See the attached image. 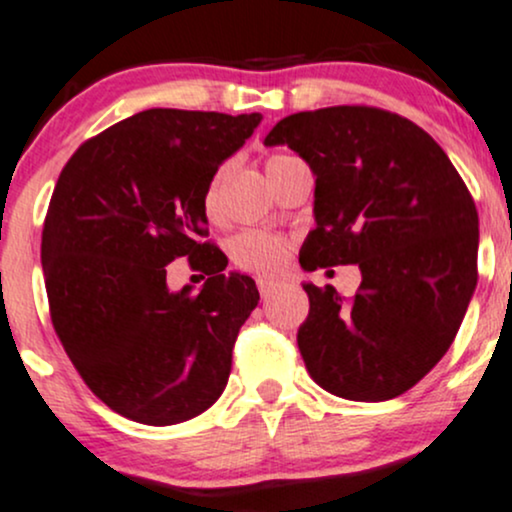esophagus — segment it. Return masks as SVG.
<instances>
[{
    "mask_svg": "<svg viewBox=\"0 0 512 512\" xmlns=\"http://www.w3.org/2000/svg\"><path fill=\"white\" fill-rule=\"evenodd\" d=\"M256 285H258V292H261L263 300H271L275 287H278V283H275V280H271V278H258Z\"/></svg>",
    "mask_w": 512,
    "mask_h": 512,
    "instance_id": "esophagus-1",
    "label": "esophagus"
}]
</instances>
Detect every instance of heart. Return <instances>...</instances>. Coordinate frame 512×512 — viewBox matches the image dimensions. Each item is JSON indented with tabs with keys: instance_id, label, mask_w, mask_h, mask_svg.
<instances>
[{
	"instance_id": "b5f03b06",
	"label": "heart",
	"mask_w": 512,
	"mask_h": 512,
	"mask_svg": "<svg viewBox=\"0 0 512 512\" xmlns=\"http://www.w3.org/2000/svg\"><path fill=\"white\" fill-rule=\"evenodd\" d=\"M290 154H280L275 152L271 157L266 159V169L268 174L278 169L280 164L290 162ZM229 166L220 164L212 176L205 183V191H203V212L208 220H215L217 210H220V188L222 181H225ZM229 258L232 263L241 271H249V273H258V275H278L283 268L287 266V258H290V241L278 237V234L271 232H241L229 241Z\"/></svg>"
}]
</instances>
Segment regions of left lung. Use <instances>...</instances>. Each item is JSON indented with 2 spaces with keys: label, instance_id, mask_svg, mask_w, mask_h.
Returning <instances> with one entry per match:
<instances>
[{
  "label": "left lung",
  "instance_id": "obj_1",
  "mask_svg": "<svg viewBox=\"0 0 512 512\" xmlns=\"http://www.w3.org/2000/svg\"><path fill=\"white\" fill-rule=\"evenodd\" d=\"M317 176L304 271L358 263L353 297L304 285L297 346L312 380L350 401L409 392L455 341L474 295L479 215L426 130L375 106L292 113L266 135Z\"/></svg>",
  "mask_w": 512,
  "mask_h": 512
}]
</instances>
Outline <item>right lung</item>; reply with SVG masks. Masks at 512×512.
<instances>
[{
  "label": "right lung",
  "instance_id": "right-lung-1",
  "mask_svg": "<svg viewBox=\"0 0 512 512\" xmlns=\"http://www.w3.org/2000/svg\"><path fill=\"white\" fill-rule=\"evenodd\" d=\"M258 123L149 108L79 145L55 183L40 244L53 329L86 387L130 421H191L225 392L261 297L249 275L222 273L200 200ZM176 257L209 275L203 291L165 287Z\"/></svg>",
  "mask_w": 512,
  "mask_h": 512
}]
</instances>
